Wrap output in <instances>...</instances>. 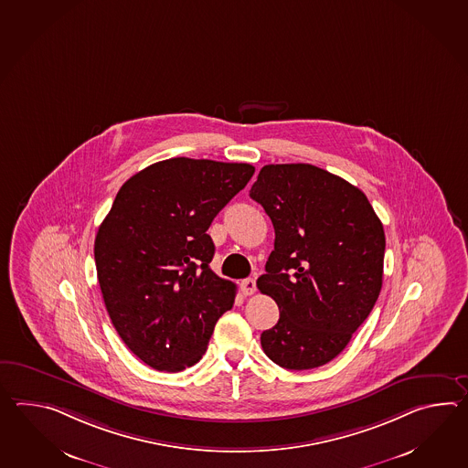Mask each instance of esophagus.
<instances>
[{
    "mask_svg": "<svg viewBox=\"0 0 468 468\" xmlns=\"http://www.w3.org/2000/svg\"><path fill=\"white\" fill-rule=\"evenodd\" d=\"M239 289H241L243 295H251L257 291V282H255V279H245L239 283Z\"/></svg>",
    "mask_w": 468,
    "mask_h": 468,
    "instance_id": "1",
    "label": "esophagus"
}]
</instances>
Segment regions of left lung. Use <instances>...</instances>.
Wrapping results in <instances>:
<instances>
[{
  "label": "left lung",
  "instance_id": "8db88e82",
  "mask_svg": "<svg viewBox=\"0 0 468 468\" xmlns=\"http://www.w3.org/2000/svg\"><path fill=\"white\" fill-rule=\"evenodd\" d=\"M250 197L271 217L273 251L257 287L281 319L263 353L285 369H314L343 353L383 285L385 229L359 187L312 165L260 169Z\"/></svg>",
  "mask_w": 468,
  "mask_h": 468
}]
</instances>
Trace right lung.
Here are the masks:
<instances>
[{
	"instance_id": "add662e5",
	"label": "right lung",
	"mask_w": 468,
	"mask_h": 468,
	"mask_svg": "<svg viewBox=\"0 0 468 468\" xmlns=\"http://www.w3.org/2000/svg\"><path fill=\"white\" fill-rule=\"evenodd\" d=\"M247 163L173 157L129 177L99 227L94 255L105 309L125 346L157 371L197 364L237 287L209 269L207 233L247 186Z\"/></svg>"
}]
</instances>
